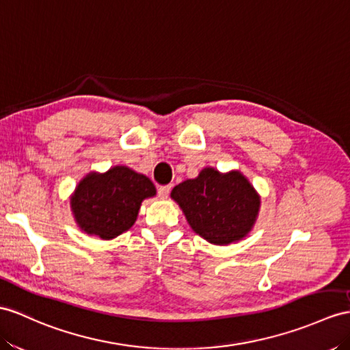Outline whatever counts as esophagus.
<instances>
[{
    "label": "esophagus",
    "mask_w": 350,
    "mask_h": 350,
    "mask_svg": "<svg viewBox=\"0 0 350 350\" xmlns=\"http://www.w3.org/2000/svg\"><path fill=\"white\" fill-rule=\"evenodd\" d=\"M169 193H170V185H160L157 189V194L160 199H167Z\"/></svg>",
    "instance_id": "1"
}]
</instances>
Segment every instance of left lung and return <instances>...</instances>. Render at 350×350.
I'll return each mask as SVG.
<instances>
[{
    "instance_id": "left-lung-1",
    "label": "left lung",
    "mask_w": 350,
    "mask_h": 350,
    "mask_svg": "<svg viewBox=\"0 0 350 350\" xmlns=\"http://www.w3.org/2000/svg\"><path fill=\"white\" fill-rule=\"evenodd\" d=\"M170 196L194 232L215 245L232 243L248 234L260 208L258 194L243 175H223L212 167L178 184Z\"/></svg>"
}]
</instances>
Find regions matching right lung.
<instances>
[{
	"mask_svg": "<svg viewBox=\"0 0 350 350\" xmlns=\"http://www.w3.org/2000/svg\"><path fill=\"white\" fill-rule=\"evenodd\" d=\"M154 194L156 187L147 176L116 166L84 178L71 198V208L81 230L113 239L133 226L141 202Z\"/></svg>",
	"mask_w": 350,
	"mask_h": 350,
	"instance_id": "1",
	"label": "right lung"
}]
</instances>
